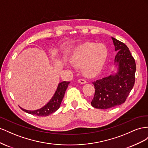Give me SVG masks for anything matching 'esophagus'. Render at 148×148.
<instances>
[{
  "mask_svg": "<svg viewBox=\"0 0 148 148\" xmlns=\"http://www.w3.org/2000/svg\"><path fill=\"white\" fill-rule=\"evenodd\" d=\"M78 81H79V83H81V84H86V80H84V79H79L78 80Z\"/></svg>",
  "mask_w": 148,
  "mask_h": 148,
  "instance_id": "esophagus-1",
  "label": "esophagus"
}]
</instances>
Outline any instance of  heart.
<instances>
[{"label":"heart","instance_id":"1","mask_svg":"<svg viewBox=\"0 0 148 148\" xmlns=\"http://www.w3.org/2000/svg\"><path fill=\"white\" fill-rule=\"evenodd\" d=\"M107 54V49L104 45L88 42L75 48L71 54L69 60L75 66H82L84 74L92 76L102 69ZM65 64L69 65L67 63Z\"/></svg>","mask_w":148,"mask_h":148}]
</instances>
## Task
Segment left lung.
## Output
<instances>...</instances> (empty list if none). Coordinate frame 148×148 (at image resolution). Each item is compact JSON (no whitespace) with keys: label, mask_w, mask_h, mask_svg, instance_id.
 Wrapping results in <instances>:
<instances>
[{"label":"left lung","mask_w":148,"mask_h":148,"mask_svg":"<svg viewBox=\"0 0 148 148\" xmlns=\"http://www.w3.org/2000/svg\"><path fill=\"white\" fill-rule=\"evenodd\" d=\"M117 54L115 64L119 66L117 73L93 82L95 94L93 107L107 109L123 103L132 90L135 82L136 63L129 48L125 43L112 38Z\"/></svg>","instance_id":"1"}]
</instances>
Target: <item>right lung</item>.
I'll list each match as a JSON object with an SVG mask.
<instances>
[{
  "mask_svg": "<svg viewBox=\"0 0 148 148\" xmlns=\"http://www.w3.org/2000/svg\"><path fill=\"white\" fill-rule=\"evenodd\" d=\"M69 83L70 82L63 81L59 84L57 90L52 99L43 108L33 111L27 110H25L22 108H20L23 111L32 114L33 115H36L38 116H46L51 115V114L56 112L60 108L63 97H64L65 92Z\"/></svg>",
  "mask_w": 148,
  "mask_h": 148,
  "instance_id": "right-lung-1",
  "label": "right lung"
}]
</instances>
